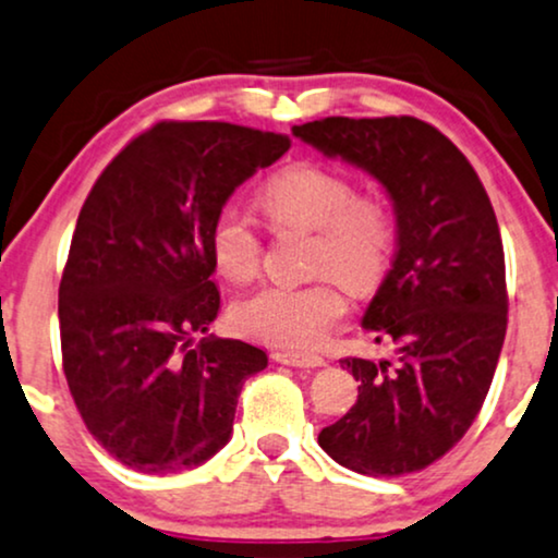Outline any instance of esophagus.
Returning a JSON list of instances; mask_svg holds the SVG:
<instances>
[{
  "mask_svg": "<svg viewBox=\"0 0 558 558\" xmlns=\"http://www.w3.org/2000/svg\"><path fill=\"white\" fill-rule=\"evenodd\" d=\"M274 360H277L279 364H292V367H323L326 364V360L318 354H302V352H274L271 354Z\"/></svg>",
  "mask_w": 558,
  "mask_h": 558,
  "instance_id": "1",
  "label": "esophagus"
}]
</instances>
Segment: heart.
Returning <instances> with one entry per match:
<instances>
[{
  "mask_svg": "<svg viewBox=\"0 0 558 558\" xmlns=\"http://www.w3.org/2000/svg\"><path fill=\"white\" fill-rule=\"evenodd\" d=\"M258 206L274 230H313L311 284H268L232 305V323L247 339L305 349L331 333L347 313L339 277L352 292H369L388 274L396 253V219L383 198L354 194V183L315 162L279 170L258 191ZM211 264L243 284L258 274L264 243L256 225L227 204L209 227Z\"/></svg>",
  "mask_w": 558,
  "mask_h": 558,
  "instance_id": "heart-1",
  "label": "heart"
}]
</instances>
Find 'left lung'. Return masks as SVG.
<instances>
[{
	"mask_svg": "<svg viewBox=\"0 0 558 558\" xmlns=\"http://www.w3.org/2000/svg\"><path fill=\"white\" fill-rule=\"evenodd\" d=\"M292 134L380 181L398 227L393 268L362 318L375 341L396 343V362L341 360L360 396L318 445L364 476L422 471L469 432L505 343V247L492 202L465 155L414 116H331Z\"/></svg>",
	"mask_w": 558,
	"mask_h": 558,
	"instance_id": "obj_1",
	"label": "left lung"
}]
</instances>
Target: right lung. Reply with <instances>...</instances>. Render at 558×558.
Instances as JSON below:
<instances>
[{
	"label": "right lung",
	"mask_w": 558,
	"mask_h": 558,
	"mask_svg": "<svg viewBox=\"0 0 558 558\" xmlns=\"http://www.w3.org/2000/svg\"><path fill=\"white\" fill-rule=\"evenodd\" d=\"M290 136L160 121L108 162L82 204L59 284L61 360L82 422L142 473L194 469L232 435L264 349L206 336L219 313L211 219ZM205 339L191 348L193 336Z\"/></svg>",
	"instance_id": "right-lung-1"
}]
</instances>
